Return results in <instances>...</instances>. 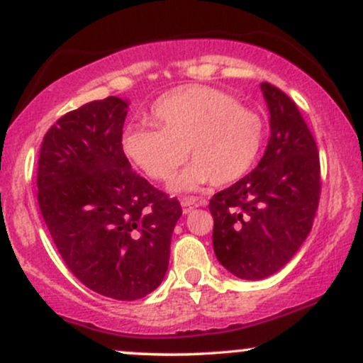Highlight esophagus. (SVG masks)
Listing matches in <instances>:
<instances>
[{
    "label": "esophagus",
    "instance_id": "obj_1",
    "mask_svg": "<svg viewBox=\"0 0 363 363\" xmlns=\"http://www.w3.org/2000/svg\"><path fill=\"white\" fill-rule=\"evenodd\" d=\"M181 205H182V211H184V213H189V211H193L196 206L201 205V201H198L196 198H184L181 201Z\"/></svg>",
    "mask_w": 363,
    "mask_h": 363
}]
</instances>
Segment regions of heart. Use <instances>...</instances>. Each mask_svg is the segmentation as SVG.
<instances>
[{"label": "heart", "mask_w": 363, "mask_h": 363, "mask_svg": "<svg viewBox=\"0 0 363 363\" xmlns=\"http://www.w3.org/2000/svg\"><path fill=\"white\" fill-rule=\"evenodd\" d=\"M152 116L158 128H126L123 152L153 181H169L189 152L194 162L172 182L177 193L210 181L230 184L252 167L259 153L261 118L222 90L181 86L162 95Z\"/></svg>", "instance_id": "b5f03b06"}]
</instances>
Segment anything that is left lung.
<instances>
[{"instance_id":"8db88e82","label":"left lung","mask_w":363,"mask_h":363,"mask_svg":"<svg viewBox=\"0 0 363 363\" xmlns=\"http://www.w3.org/2000/svg\"><path fill=\"white\" fill-rule=\"evenodd\" d=\"M269 109L268 147L257 167L210 199L213 249L242 280L280 272L309 235L320 196L319 152L295 102L261 83Z\"/></svg>"}]
</instances>
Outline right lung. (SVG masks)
I'll list each match as a JSON object with an SVG mask.
<instances>
[{
	"label": "right lung",
	"instance_id": "1",
	"mask_svg": "<svg viewBox=\"0 0 363 363\" xmlns=\"http://www.w3.org/2000/svg\"><path fill=\"white\" fill-rule=\"evenodd\" d=\"M128 101L107 97L49 128L37 201L62 261L90 290L116 301L153 291L169 268L182 208L131 169L123 152Z\"/></svg>",
	"mask_w": 363,
	"mask_h": 363
}]
</instances>
